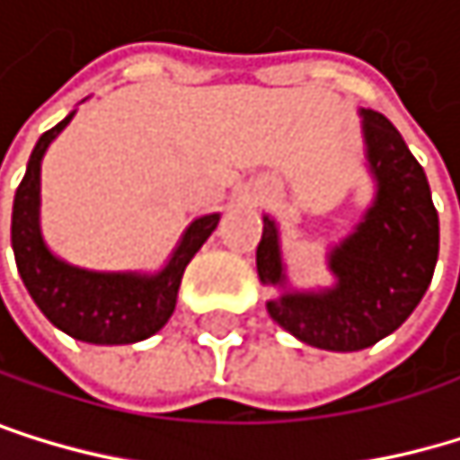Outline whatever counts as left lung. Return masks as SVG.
<instances>
[{
    "label": "left lung",
    "mask_w": 460,
    "mask_h": 460,
    "mask_svg": "<svg viewBox=\"0 0 460 460\" xmlns=\"http://www.w3.org/2000/svg\"><path fill=\"white\" fill-rule=\"evenodd\" d=\"M373 199L346 238L329 243L332 285L293 288L274 217L263 214L258 277L277 296L274 323L323 351H362L393 334L425 296L439 258V214L425 170L384 114L359 109Z\"/></svg>",
    "instance_id": "8db88e82"
}]
</instances>
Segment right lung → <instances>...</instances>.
Listing matches in <instances>:
<instances>
[{
  "mask_svg": "<svg viewBox=\"0 0 460 460\" xmlns=\"http://www.w3.org/2000/svg\"><path fill=\"white\" fill-rule=\"evenodd\" d=\"M74 114L76 109L46 131L30 155L13 199V255L32 302L59 332L93 346H128L147 340L170 321L183 271L217 230L222 214L197 217L158 271H93L54 255L40 230V164Z\"/></svg>",
  "mask_w": 460,
  "mask_h": 460,
  "instance_id": "1",
  "label": "right lung"
}]
</instances>
